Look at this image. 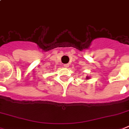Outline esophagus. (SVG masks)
<instances>
[{
    "label": "esophagus",
    "instance_id": "esophagus-1",
    "mask_svg": "<svg viewBox=\"0 0 129 129\" xmlns=\"http://www.w3.org/2000/svg\"><path fill=\"white\" fill-rule=\"evenodd\" d=\"M64 68H69V64H64Z\"/></svg>",
    "mask_w": 129,
    "mask_h": 129
}]
</instances>
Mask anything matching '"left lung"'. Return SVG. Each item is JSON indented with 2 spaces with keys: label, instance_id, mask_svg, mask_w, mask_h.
<instances>
[{
  "label": "left lung",
  "instance_id": "1",
  "mask_svg": "<svg viewBox=\"0 0 129 129\" xmlns=\"http://www.w3.org/2000/svg\"><path fill=\"white\" fill-rule=\"evenodd\" d=\"M89 79H90V77H88V76H87L86 77V79H85V80H89Z\"/></svg>",
  "mask_w": 129,
  "mask_h": 129
}]
</instances>
